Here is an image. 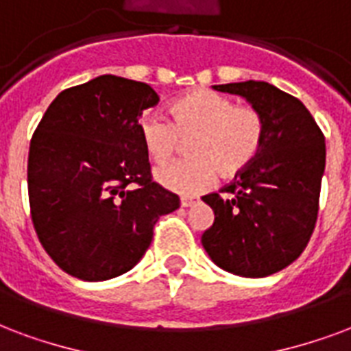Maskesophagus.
<instances>
[{
    "label": "esophagus",
    "instance_id": "34e87169",
    "mask_svg": "<svg viewBox=\"0 0 351 351\" xmlns=\"http://www.w3.org/2000/svg\"><path fill=\"white\" fill-rule=\"evenodd\" d=\"M197 202H199L197 196H181V207H192Z\"/></svg>",
    "mask_w": 351,
    "mask_h": 351
}]
</instances>
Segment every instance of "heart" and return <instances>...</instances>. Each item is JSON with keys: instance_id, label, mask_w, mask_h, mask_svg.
I'll return each instance as SVG.
<instances>
[{"instance_id": "1", "label": "heart", "mask_w": 351, "mask_h": 351, "mask_svg": "<svg viewBox=\"0 0 351 351\" xmlns=\"http://www.w3.org/2000/svg\"><path fill=\"white\" fill-rule=\"evenodd\" d=\"M172 120L146 110L138 120V135L147 159L162 165L191 141V159L160 166L157 183L179 194H197L218 178L237 176L259 155L265 142V118L252 107H237L233 99L213 90H194L173 101Z\"/></svg>"}]
</instances>
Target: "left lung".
<instances>
[{"instance_id": "1", "label": "left lung", "mask_w": 351, "mask_h": 351, "mask_svg": "<svg viewBox=\"0 0 351 351\" xmlns=\"http://www.w3.org/2000/svg\"><path fill=\"white\" fill-rule=\"evenodd\" d=\"M246 99L265 118L257 159L223 189L207 194L215 222L202 244L210 261L242 278H265L302 255L318 215L326 141L298 97L265 81L213 86Z\"/></svg>"}]
</instances>
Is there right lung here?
Wrapping results in <instances>:
<instances>
[{"instance_id":"add662e5","label":"right lung","mask_w":351,"mask_h":351,"mask_svg":"<svg viewBox=\"0 0 351 351\" xmlns=\"http://www.w3.org/2000/svg\"><path fill=\"white\" fill-rule=\"evenodd\" d=\"M159 101L146 83L99 75L66 88L31 138V218L47 255L66 274L105 281L129 272L154 226L179 197L149 176L138 135L142 110Z\"/></svg>"}]
</instances>
